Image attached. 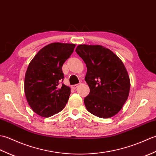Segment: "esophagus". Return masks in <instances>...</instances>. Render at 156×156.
I'll use <instances>...</instances> for the list:
<instances>
[{
	"instance_id": "esophagus-1",
	"label": "esophagus",
	"mask_w": 156,
	"mask_h": 156,
	"mask_svg": "<svg viewBox=\"0 0 156 156\" xmlns=\"http://www.w3.org/2000/svg\"><path fill=\"white\" fill-rule=\"evenodd\" d=\"M80 85V84H74V85H72V88H73V89H76V88H77L78 86Z\"/></svg>"
}]
</instances>
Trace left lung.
Instances as JSON below:
<instances>
[{"label":"left lung","mask_w":156,"mask_h":156,"mask_svg":"<svg viewBox=\"0 0 156 156\" xmlns=\"http://www.w3.org/2000/svg\"><path fill=\"white\" fill-rule=\"evenodd\" d=\"M76 51L87 68L85 80L90 93L84 98L86 108L98 117H112L120 111L130 90V80L123 63L101 45H79Z\"/></svg>","instance_id":"obj_1"}]
</instances>
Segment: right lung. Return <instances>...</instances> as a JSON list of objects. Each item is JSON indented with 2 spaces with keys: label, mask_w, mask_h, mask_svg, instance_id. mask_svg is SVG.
Wrapping results in <instances>:
<instances>
[{
  "label": "right lung",
  "mask_w": 156,
  "mask_h": 156,
  "mask_svg": "<svg viewBox=\"0 0 156 156\" xmlns=\"http://www.w3.org/2000/svg\"><path fill=\"white\" fill-rule=\"evenodd\" d=\"M76 45L52 43L40 49L29 63L25 76V93L35 113L49 117L62 111L70 95V88L59 84L64 80L62 66Z\"/></svg>",
  "instance_id": "right-lung-1"
}]
</instances>
